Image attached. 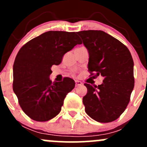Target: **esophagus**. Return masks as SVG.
<instances>
[{"mask_svg": "<svg viewBox=\"0 0 147 147\" xmlns=\"http://www.w3.org/2000/svg\"><path fill=\"white\" fill-rule=\"evenodd\" d=\"M83 85V83L79 80H75V86H79Z\"/></svg>", "mask_w": 147, "mask_h": 147, "instance_id": "1", "label": "esophagus"}]
</instances>
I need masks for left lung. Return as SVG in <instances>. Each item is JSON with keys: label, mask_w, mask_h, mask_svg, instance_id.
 Returning a JSON list of instances; mask_svg holds the SVG:
<instances>
[{"label": "left lung", "mask_w": 147, "mask_h": 147, "mask_svg": "<svg viewBox=\"0 0 147 147\" xmlns=\"http://www.w3.org/2000/svg\"><path fill=\"white\" fill-rule=\"evenodd\" d=\"M77 34L89 53L88 68L91 75H102L101 85L84 84L85 111L102 123L117 119L125 111L134 88L133 60L126 45L101 30H84Z\"/></svg>", "instance_id": "1"}]
</instances>
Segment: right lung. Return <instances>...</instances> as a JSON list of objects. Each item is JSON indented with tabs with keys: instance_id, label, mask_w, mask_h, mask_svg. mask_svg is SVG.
Instances as JSON below:
<instances>
[{
	"instance_id": "right-lung-1",
	"label": "right lung",
	"mask_w": 147,
	"mask_h": 147,
	"mask_svg": "<svg viewBox=\"0 0 147 147\" xmlns=\"http://www.w3.org/2000/svg\"><path fill=\"white\" fill-rule=\"evenodd\" d=\"M82 42L76 32L49 31L25 43L13 65V90L22 110L37 122H46L61 110L65 96L75 88L73 79L52 82V65Z\"/></svg>"
}]
</instances>
